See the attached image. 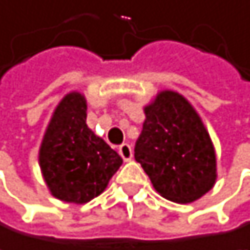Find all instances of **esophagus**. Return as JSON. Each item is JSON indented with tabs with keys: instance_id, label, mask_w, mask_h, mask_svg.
Segmentation results:
<instances>
[{
	"instance_id": "34e87169",
	"label": "esophagus",
	"mask_w": 250,
	"mask_h": 250,
	"mask_svg": "<svg viewBox=\"0 0 250 250\" xmlns=\"http://www.w3.org/2000/svg\"><path fill=\"white\" fill-rule=\"evenodd\" d=\"M118 153L126 162H129L133 157V150H132V147L129 146V144H121V146L118 147Z\"/></svg>"
}]
</instances>
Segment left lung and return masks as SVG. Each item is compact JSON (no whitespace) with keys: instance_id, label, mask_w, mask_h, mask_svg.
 <instances>
[{"instance_id":"obj_1","label":"left lung","mask_w":250,"mask_h":250,"mask_svg":"<svg viewBox=\"0 0 250 250\" xmlns=\"http://www.w3.org/2000/svg\"><path fill=\"white\" fill-rule=\"evenodd\" d=\"M144 114L135 159L156 192L189 204L211 190L217 178L216 151L192 103L177 91L162 90L144 106Z\"/></svg>"}]
</instances>
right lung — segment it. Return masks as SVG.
<instances>
[{"label": "right lung", "mask_w": 250, "mask_h": 250, "mask_svg": "<svg viewBox=\"0 0 250 250\" xmlns=\"http://www.w3.org/2000/svg\"><path fill=\"white\" fill-rule=\"evenodd\" d=\"M121 156L87 126V99L67 93L44 130L39 165L49 193L64 203L85 204L108 188Z\"/></svg>", "instance_id": "obj_1"}]
</instances>
